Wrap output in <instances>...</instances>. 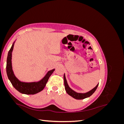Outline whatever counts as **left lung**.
I'll use <instances>...</instances> for the list:
<instances>
[{
  "label": "left lung",
  "instance_id": "1",
  "mask_svg": "<svg viewBox=\"0 0 124 124\" xmlns=\"http://www.w3.org/2000/svg\"><path fill=\"white\" fill-rule=\"evenodd\" d=\"M63 80H64L65 88L66 93L70 96L72 97L73 98L76 99H78V100L83 99H85L86 98H88V97L92 95L93 94V93L95 92V91L96 90L97 87H98V84H99V83H98L94 88H93L92 90H91V91H89L86 93H77L76 92H75L74 91H73V89H72L69 87V86L68 84V83H67L65 73H64V75H63Z\"/></svg>",
  "mask_w": 124,
  "mask_h": 124
}]
</instances>
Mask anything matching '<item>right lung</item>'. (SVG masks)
I'll list each match as a JSON object with an SVG mask.
<instances>
[{
	"label": "right lung",
	"instance_id": "right-lung-1",
	"mask_svg": "<svg viewBox=\"0 0 124 124\" xmlns=\"http://www.w3.org/2000/svg\"><path fill=\"white\" fill-rule=\"evenodd\" d=\"M16 41L13 43L7 56L6 66L7 76L13 87L20 93L26 95L36 94L42 91L44 89L48 78L52 73L54 72L55 69L48 71L45 76L38 81L27 82L21 81L18 80L15 76L12 66V53Z\"/></svg>",
	"mask_w": 124,
	"mask_h": 124
}]
</instances>
